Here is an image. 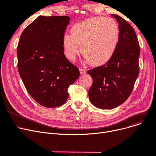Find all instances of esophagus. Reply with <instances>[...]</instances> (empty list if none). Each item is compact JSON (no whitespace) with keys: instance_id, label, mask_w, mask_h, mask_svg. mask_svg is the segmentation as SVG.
Returning <instances> with one entry per match:
<instances>
[{"instance_id":"34e87169","label":"esophagus","mask_w":156,"mask_h":156,"mask_svg":"<svg viewBox=\"0 0 156 156\" xmlns=\"http://www.w3.org/2000/svg\"><path fill=\"white\" fill-rule=\"evenodd\" d=\"M80 73L81 74H85L87 73V71L85 69H84L81 68V69H80Z\"/></svg>"}]
</instances>
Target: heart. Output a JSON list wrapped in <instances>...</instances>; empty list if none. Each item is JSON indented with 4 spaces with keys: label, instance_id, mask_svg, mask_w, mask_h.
Instances as JSON below:
<instances>
[{
    "label": "heart",
    "instance_id": "obj_1",
    "mask_svg": "<svg viewBox=\"0 0 156 156\" xmlns=\"http://www.w3.org/2000/svg\"><path fill=\"white\" fill-rule=\"evenodd\" d=\"M119 39L120 30L115 20L94 17L74 25L71 35H64L62 46L67 59L73 60L80 47L89 64L101 66L112 59Z\"/></svg>",
    "mask_w": 156,
    "mask_h": 156
}]
</instances>
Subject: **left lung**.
I'll return each mask as SVG.
<instances>
[{
	"label": "left lung",
	"mask_w": 156,
	"mask_h": 156,
	"mask_svg": "<svg viewBox=\"0 0 156 156\" xmlns=\"http://www.w3.org/2000/svg\"><path fill=\"white\" fill-rule=\"evenodd\" d=\"M111 16L116 19L120 30L117 50L109 62L87 72L93 80L90 101L101 109H112L126 101L139 74L140 45L136 32L122 18Z\"/></svg>",
	"instance_id": "8db88e82"
}]
</instances>
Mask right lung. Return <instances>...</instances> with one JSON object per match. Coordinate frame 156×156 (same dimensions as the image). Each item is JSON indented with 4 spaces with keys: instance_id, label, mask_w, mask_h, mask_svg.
<instances>
[{
    "instance_id": "1",
    "label": "right lung",
    "mask_w": 156,
    "mask_h": 156,
    "mask_svg": "<svg viewBox=\"0 0 156 156\" xmlns=\"http://www.w3.org/2000/svg\"><path fill=\"white\" fill-rule=\"evenodd\" d=\"M67 16H39L24 29L17 48L18 69L27 90L41 105L55 108L68 98L78 78V67L64 55L62 37Z\"/></svg>"
}]
</instances>
